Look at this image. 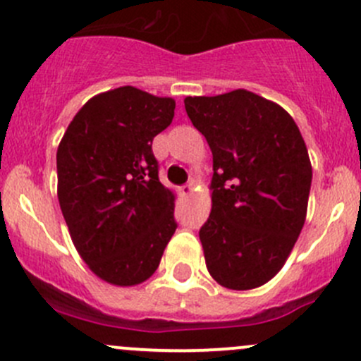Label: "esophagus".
I'll return each mask as SVG.
<instances>
[{
    "label": "esophagus",
    "instance_id": "34e87169",
    "mask_svg": "<svg viewBox=\"0 0 361 361\" xmlns=\"http://www.w3.org/2000/svg\"><path fill=\"white\" fill-rule=\"evenodd\" d=\"M180 190H181V195H183V197H190V195L194 194V185L187 183V185H183Z\"/></svg>",
    "mask_w": 361,
    "mask_h": 361
}]
</instances>
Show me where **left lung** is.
Returning <instances> with one entry per match:
<instances>
[{
    "label": "left lung",
    "mask_w": 361,
    "mask_h": 361,
    "mask_svg": "<svg viewBox=\"0 0 361 361\" xmlns=\"http://www.w3.org/2000/svg\"><path fill=\"white\" fill-rule=\"evenodd\" d=\"M213 154L211 213L199 231L206 267L231 290L265 285L285 265L307 213L312 167L279 104L238 89L185 97Z\"/></svg>",
    "instance_id": "1"
}]
</instances>
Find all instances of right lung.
Here are the masks:
<instances>
[{
  "label": "right lung",
  "instance_id": "obj_1",
  "mask_svg": "<svg viewBox=\"0 0 361 361\" xmlns=\"http://www.w3.org/2000/svg\"><path fill=\"white\" fill-rule=\"evenodd\" d=\"M174 106L130 85L97 94L57 148V197L73 245L111 285L147 281L178 227L174 194L160 183L152 152Z\"/></svg>",
  "mask_w": 361,
  "mask_h": 361
}]
</instances>
